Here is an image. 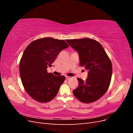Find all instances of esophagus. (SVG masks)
Listing matches in <instances>:
<instances>
[{"instance_id":"esophagus-1","label":"esophagus","mask_w":133,"mask_h":133,"mask_svg":"<svg viewBox=\"0 0 133 133\" xmlns=\"http://www.w3.org/2000/svg\"><path fill=\"white\" fill-rule=\"evenodd\" d=\"M65 78H66V79H67V80H69V79H71V77H70V76H65Z\"/></svg>"}]
</instances>
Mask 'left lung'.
<instances>
[{
    "mask_svg": "<svg viewBox=\"0 0 133 133\" xmlns=\"http://www.w3.org/2000/svg\"><path fill=\"white\" fill-rule=\"evenodd\" d=\"M70 46L78 51L80 66L88 71L85 81L77 78L79 85L73 91L79 101L90 103L96 101L105 93L110 85L112 64L103 47L90 38L67 39Z\"/></svg>",
    "mask_w": 133,
    "mask_h": 133,
    "instance_id": "obj_1",
    "label": "left lung"
}]
</instances>
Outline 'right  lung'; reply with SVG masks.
<instances>
[{
  "mask_svg": "<svg viewBox=\"0 0 133 133\" xmlns=\"http://www.w3.org/2000/svg\"><path fill=\"white\" fill-rule=\"evenodd\" d=\"M68 46L64 40L44 38L30 43L24 51L19 63L20 75L25 91L36 101L46 103L57 95L65 76L48 73L46 69Z\"/></svg>",
  "mask_w": 133,
  "mask_h": 133,
  "instance_id": "1",
  "label": "right lung"
}]
</instances>
